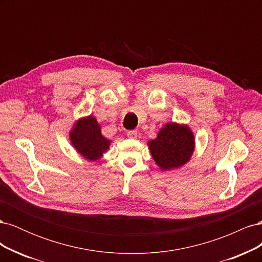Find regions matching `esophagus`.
Instances as JSON below:
<instances>
[{
	"mask_svg": "<svg viewBox=\"0 0 262 262\" xmlns=\"http://www.w3.org/2000/svg\"><path fill=\"white\" fill-rule=\"evenodd\" d=\"M126 136L130 139H136L138 137V131L137 130H129L126 132Z\"/></svg>",
	"mask_w": 262,
	"mask_h": 262,
	"instance_id": "esophagus-1",
	"label": "esophagus"
}]
</instances>
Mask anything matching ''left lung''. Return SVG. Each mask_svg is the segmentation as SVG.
Wrapping results in <instances>:
<instances>
[{
    "label": "left lung",
    "mask_w": 262,
    "mask_h": 262,
    "mask_svg": "<svg viewBox=\"0 0 262 262\" xmlns=\"http://www.w3.org/2000/svg\"><path fill=\"white\" fill-rule=\"evenodd\" d=\"M154 161L162 169L179 167L189 161L194 148L192 132L188 126L168 123L148 142Z\"/></svg>",
    "instance_id": "1"
}]
</instances>
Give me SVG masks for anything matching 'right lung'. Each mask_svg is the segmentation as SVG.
I'll list each match as a JSON object with an SVG mask.
<instances>
[{
    "label": "right lung",
    "instance_id": "right-lung-1",
    "mask_svg": "<svg viewBox=\"0 0 262 262\" xmlns=\"http://www.w3.org/2000/svg\"><path fill=\"white\" fill-rule=\"evenodd\" d=\"M71 141L78 152L91 161L98 160L110 144V141L101 136L96 119L91 116L75 124L71 132Z\"/></svg>",
    "mask_w": 262,
    "mask_h": 262
}]
</instances>
